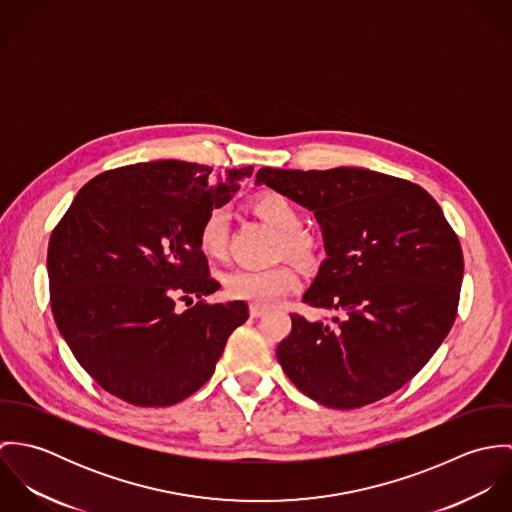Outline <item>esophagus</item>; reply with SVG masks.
I'll return each mask as SVG.
<instances>
[{
	"label": "esophagus",
	"mask_w": 512,
	"mask_h": 512,
	"mask_svg": "<svg viewBox=\"0 0 512 512\" xmlns=\"http://www.w3.org/2000/svg\"><path fill=\"white\" fill-rule=\"evenodd\" d=\"M268 309L262 305H250V317H262Z\"/></svg>",
	"instance_id": "obj_1"
}]
</instances>
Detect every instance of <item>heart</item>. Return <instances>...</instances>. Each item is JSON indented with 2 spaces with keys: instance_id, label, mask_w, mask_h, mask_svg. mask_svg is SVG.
Listing matches in <instances>:
<instances>
[{
  "instance_id": "b5f03b06",
  "label": "heart",
  "mask_w": 512,
  "mask_h": 512,
  "mask_svg": "<svg viewBox=\"0 0 512 512\" xmlns=\"http://www.w3.org/2000/svg\"><path fill=\"white\" fill-rule=\"evenodd\" d=\"M250 209L258 219L270 224L282 236L280 254H288L301 264H313L317 260L319 244L309 232L303 230V213L292 199L282 193L266 191L252 199ZM197 244L207 258H224L228 246V215L224 209L217 207L205 215L197 232ZM224 288L228 295L236 299L252 305L272 307L299 288V276L288 264L268 270L238 268L226 276Z\"/></svg>"
}]
</instances>
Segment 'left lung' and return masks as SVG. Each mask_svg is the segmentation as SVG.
Here are the masks:
<instances>
[{"label": "left lung", "mask_w": 512, "mask_h": 512, "mask_svg": "<svg viewBox=\"0 0 512 512\" xmlns=\"http://www.w3.org/2000/svg\"><path fill=\"white\" fill-rule=\"evenodd\" d=\"M264 183L313 211L327 258L303 295L329 323L292 313L278 361L311 400L372 404L412 380L438 351L463 280L457 234L420 185L361 167H262Z\"/></svg>", "instance_id": "left-lung-1"}]
</instances>
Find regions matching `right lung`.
<instances>
[{
	"instance_id": "right-lung-1",
	"label": "right lung",
	"mask_w": 512,
	"mask_h": 512,
	"mask_svg": "<svg viewBox=\"0 0 512 512\" xmlns=\"http://www.w3.org/2000/svg\"><path fill=\"white\" fill-rule=\"evenodd\" d=\"M252 167L161 159L90 179L55 226L49 252L51 309L80 366L134 406H171L215 372L244 301L179 313L177 299L217 292L197 232L238 191Z\"/></svg>"
}]
</instances>
